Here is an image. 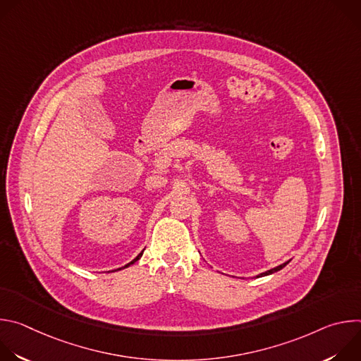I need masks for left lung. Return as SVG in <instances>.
I'll return each mask as SVG.
<instances>
[{"label": "left lung", "mask_w": 361, "mask_h": 361, "mask_svg": "<svg viewBox=\"0 0 361 361\" xmlns=\"http://www.w3.org/2000/svg\"><path fill=\"white\" fill-rule=\"evenodd\" d=\"M287 264H288V262H287V263H283V264H280V266H277V267H274V269H271V270H267V271L262 273V274H260V277H263V276H269V274H273V273H276V271L281 270L283 267H286Z\"/></svg>", "instance_id": "1"}]
</instances>
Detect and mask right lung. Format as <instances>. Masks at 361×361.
Here are the masks:
<instances>
[{"label":"right lung","instance_id":"right-lung-1","mask_svg":"<svg viewBox=\"0 0 361 361\" xmlns=\"http://www.w3.org/2000/svg\"><path fill=\"white\" fill-rule=\"evenodd\" d=\"M141 255H142V251H141V252H140V254H138V255H137V257H135V259H134V260H133V262H131V263H128V264H127V266H124V267H123V269H126V267H128V266H131V264H134V263H135V262H137V260H140V257H141Z\"/></svg>","mask_w":361,"mask_h":361}]
</instances>
